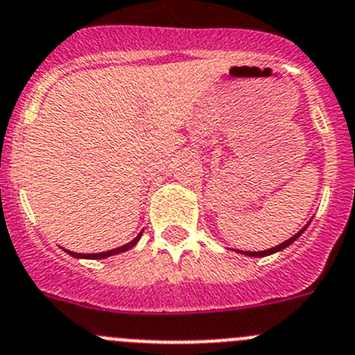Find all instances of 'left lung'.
<instances>
[{"instance_id":"obj_1","label":"left lung","mask_w":355,"mask_h":355,"mask_svg":"<svg viewBox=\"0 0 355 355\" xmlns=\"http://www.w3.org/2000/svg\"><path fill=\"white\" fill-rule=\"evenodd\" d=\"M305 229H307V225H305L304 229L300 230V232L295 234L293 237H290V239L284 241V243L277 244V246L270 248V250H265V251H239V253L248 254V257H267V254H272V253H276V251H281V250H284V248H286V246H290V244L293 243V241H297L298 237H300V234H304V230H305Z\"/></svg>"}]
</instances>
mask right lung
<instances>
[{
  "mask_svg": "<svg viewBox=\"0 0 355 355\" xmlns=\"http://www.w3.org/2000/svg\"><path fill=\"white\" fill-rule=\"evenodd\" d=\"M140 236H142V234H139V236L135 237V239L132 241V243H128V244H125V246H119V248H114V250H109V251H104V253H74V251H69V250H65L67 251L69 254H71V257H76V258H105V257H111V254H116V253H123V251H126V250H130V248H133L137 244V241L140 239Z\"/></svg>",
  "mask_w": 355,
  "mask_h": 355,
  "instance_id": "obj_1",
  "label": "right lung"
}]
</instances>
